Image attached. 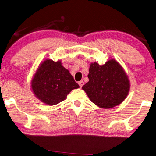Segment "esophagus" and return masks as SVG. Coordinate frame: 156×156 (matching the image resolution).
Masks as SVG:
<instances>
[{
    "label": "esophagus",
    "mask_w": 156,
    "mask_h": 156,
    "mask_svg": "<svg viewBox=\"0 0 156 156\" xmlns=\"http://www.w3.org/2000/svg\"><path fill=\"white\" fill-rule=\"evenodd\" d=\"M84 82H83V81H80V82H78V84H79V86H80V87L81 88L82 86H83V85H84Z\"/></svg>",
    "instance_id": "34e87169"
}]
</instances>
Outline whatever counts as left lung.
I'll return each instance as SVG.
<instances>
[{"label":"left lung","instance_id":"left-lung-1","mask_svg":"<svg viewBox=\"0 0 156 156\" xmlns=\"http://www.w3.org/2000/svg\"><path fill=\"white\" fill-rule=\"evenodd\" d=\"M88 78L89 81L82 88L91 101L101 108L109 109L120 104L129 93V77L114 59L102 66L91 63Z\"/></svg>","mask_w":156,"mask_h":156}]
</instances>
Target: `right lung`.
Here are the masks:
<instances>
[{
  "label": "right lung",
  "mask_w": 156,
  "mask_h": 156,
  "mask_svg": "<svg viewBox=\"0 0 156 156\" xmlns=\"http://www.w3.org/2000/svg\"><path fill=\"white\" fill-rule=\"evenodd\" d=\"M79 87L61 61L55 62L50 59L40 64L31 81L33 93L48 105L63 101L73 89Z\"/></svg>",
  "instance_id": "obj_1"
}]
</instances>
